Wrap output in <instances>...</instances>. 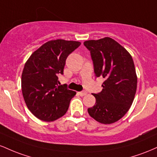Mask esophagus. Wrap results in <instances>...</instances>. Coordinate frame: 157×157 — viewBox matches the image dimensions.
<instances>
[{"instance_id":"esophagus-1","label":"esophagus","mask_w":157,"mask_h":157,"mask_svg":"<svg viewBox=\"0 0 157 157\" xmlns=\"http://www.w3.org/2000/svg\"><path fill=\"white\" fill-rule=\"evenodd\" d=\"M86 94H87V92H86V91H80V92H78V94L80 95V96H81V97H83V96H85V95Z\"/></svg>"}]
</instances>
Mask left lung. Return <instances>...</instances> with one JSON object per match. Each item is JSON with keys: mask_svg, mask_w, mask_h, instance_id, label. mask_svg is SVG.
Returning a JSON list of instances; mask_svg holds the SVG:
<instances>
[{"mask_svg": "<svg viewBox=\"0 0 157 157\" xmlns=\"http://www.w3.org/2000/svg\"><path fill=\"white\" fill-rule=\"evenodd\" d=\"M91 52L94 73L105 79L100 93L94 94L96 103L88 109L91 117L102 124L120 120L130 109L137 86L132 57L116 40L105 37L83 43Z\"/></svg>", "mask_w": 157, "mask_h": 157, "instance_id": "8db88e82", "label": "left lung"}]
</instances>
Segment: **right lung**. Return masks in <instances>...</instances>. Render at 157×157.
Masks as SVG:
<instances>
[{
    "instance_id": "add662e5",
    "label": "right lung",
    "mask_w": 157,
    "mask_h": 157,
    "mask_svg": "<svg viewBox=\"0 0 157 157\" xmlns=\"http://www.w3.org/2000/svg\"><path fill=\"white\" fill-rule=\"evenodd\" d=\"M80 42L52 40L43 44L27 60L21 76L24 101L39 120L52 122L63 117L76 92L59 86L66 58Z\"/></svg>"
}]
</instances>
